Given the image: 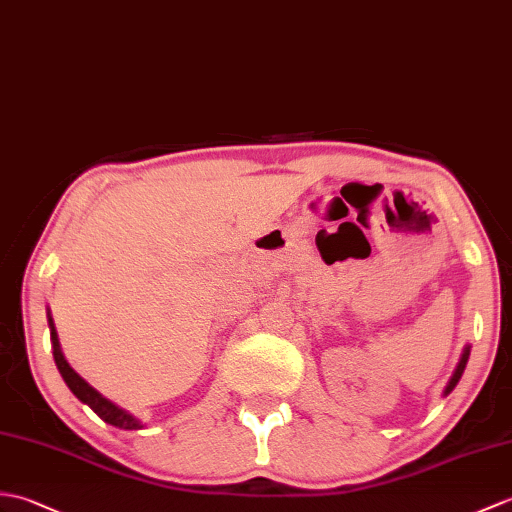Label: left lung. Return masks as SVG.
<instances>
[{
	"label": "left lung",
	"instance_id": "1",
	"mask_svg": "<svg viewBox=\"0 0 512 512\" xmlns=\"http://www.w3.org/2000/svg\"><path fill=\"white\" fill-rule=\"evenodd\" d=\"M469 353H471V347H465V351H462V358H460V362H458V366H456V371H454V375H451L449 384H447V388H445V395H449V392L454 390V388H456V384L460 382L462 373H465V366H467V360H469Z\"/></svg>",
	"mask_w": 512,
	"mask_h": 512
}]
</instances>
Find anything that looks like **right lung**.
Masks as SVG:
<instances>
[{
    "label": "right lung",
    "mask_w": 512,
    "mask_h": 512,
    "mask_svg": "<svg viewBox=\"0 0 512 512\" xmlns=\"http://www.w3.org/2000/svg\"><path fill=\"white\" fill-rule=\"evenodd\" d=\"M47 320H50V338H52V347H54V362L58 366V371H61L65 384L69 386V390L74 392V395L82 401L87 403V406L98 414V417L106 423H111L115 427H122V430H141V425L133 414H128L126 410H122L120 406H115L113 401H109L106 397H102L98 390H95L93 386H89L85 379H82L74 368H71L65 360V355L61 351V342H58V334H56V327H54V320L50 316V312H47Z\"/></svg>",
    "instance_id": "1"
}]
</instances>
